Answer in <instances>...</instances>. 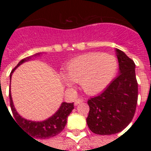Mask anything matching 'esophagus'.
Wrapping results in <instances>:
<instances>
[{
    "label": "esophagus",
    "mask_w": 151,
    "mask_h": 151,
    "mask_svg": "<svg viewBox=\"0 0 151 151\" xmlns=\"http://www.w3.org/2000/svg\"><path fill=\"white\" fill-rule=\"evenodd\" d=\"M84 99H76L75 101H74V105L75 106H78V104H80L81 103H82Z\"/></svg>",
    "instance_id": "1"
}]
</instances>
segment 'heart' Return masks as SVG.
I'll return each mask as SVG.
<instances>
[{"label": "heart", "instance_id": "1", "mask_svg": "<svg viewBox=\"0 0 151 151\" xmlns=\"http://www.w3.org/2000/svg\"><path fill=\"white\" fill-rule=\"evenodd\" d=\"M118 69V62L112 55L92 52L72 59L66 68L63 80L69 87L73 82L81 83L88 94L103 91L114 78Z\"/></svg>", "mask_w": 151, "mask_h": 151}]
</instances>
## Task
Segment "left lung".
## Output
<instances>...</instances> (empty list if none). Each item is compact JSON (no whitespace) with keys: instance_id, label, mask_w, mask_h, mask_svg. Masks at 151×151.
Instances as JSON below:
<instances>
[{"instance_id":"left-lung-1","label":"left lung","mask_w":151,"mask_h":151,"mask_svg":"<svg viewBox=\"0 0 151 151\" xmlns=\"http://www.w3.org/2000/svg\"><path fill=\"white\" fill-rule=\"evenodd\" d=\"M119 71L101 94L88 101L86 122L92 132L113 135L124 129L133 118L138 99L136 65L132 59L116 48Z\"/></svg>"}]
</instances>
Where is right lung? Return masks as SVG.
I'll return each instance as SVG.
<instances>
[{
	"label": "right lung",
	"mask_w": 151,
	"mask_h": 151,
	"mask_svg": "<svg viewBox=\"0 0 151 151\" xmlns=\"http://www.w3.org/2000/svg\"><path fill=\"white\" fill-rule=\"evenodd\" d=\"M41 54V53H37V54H34V55L27 57V58L22 59L18 63L17 66L13 69V70L11 72L10 80L12 79V73L18 66H19L21 64L25 62L30 60L32 57L39 56ZM9 98H10L11 109H12V114L14 115V117H15L14 121L17 122L16 124H19L20 128L27 132V135L37 139L51 138V137L55 136L56 135L60 133L66 126L67 117L73 109V103H69L63 102V103H62L59 110H57L52 117H48V119L42 121V122H34V121L25 119L18 114L15 110V106L13 104L11 91L9 92Z\"/></svg>",
	"instance_id": "obj_1"
}]
</instances>
